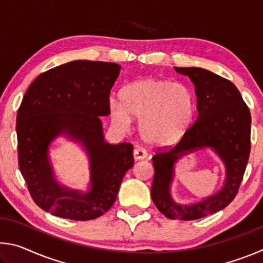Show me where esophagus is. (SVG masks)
<instances>
[{
    "instance_id": "obj_1",
    "label": "esophagus",
    "mask_w": 263,
    "mask_h": 263,
    "mask_svg": "<svg viewBox=\"0 0 263 263\" xmlns=\"http://www.w3.org/2000/svg\"><path fill=\"white\" fill-rule=\"evenodd\" d=\"M133 157H135L136 160H142L147 158V152L144 148L141 147H136L135 151H133Z\"/></svg>"
}]
</instances>
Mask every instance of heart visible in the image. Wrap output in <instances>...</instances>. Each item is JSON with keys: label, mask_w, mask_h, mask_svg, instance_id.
I'll return each mask as SVG.
<instances>
[{"label": "heart", "mask_w": 263, "mask_h": 263, "mask_svg": "<svg viewBox=\"0 0 263 263\" xmlns=\"http://www.w3.org/2000/svg\"><path fill=\"white\" fill-rule=\"evenodd\" d=\"M121 97L122 103L110 102L114 124L127 130L132 118L140 119V136L149 145L175 144L194 121L196 99L184 83L148 78L127 86Z\"/></svg>", "instance_id": "obj_1"}]
</instances>
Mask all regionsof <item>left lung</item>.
<instances>
[{"instance_id": "1", "label": "left lung", "mask_w": 263, "mask_h": 263, "mask_svg": "<svg viewBox=\"0 0 263 263\" xmlns=\"http://www.w3.org/2000/svg\"><path fill=\"white\" fill-rule=\"evenodd\" d=\"M195 84L198 116L189 130L172 148H159L153 155L152 199L169 219L195 220L221 210L239 191L251 153V112L237 87L210 70L175 67ZM212 148L227 167V181L219 193L193 206H180L168 194L172 167L183 154Z\"/></svg>"}]
</instances>
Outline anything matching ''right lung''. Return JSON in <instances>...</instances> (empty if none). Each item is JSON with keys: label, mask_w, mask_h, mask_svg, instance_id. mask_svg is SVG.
Returning <instances> with one entry per match:
<instances>
[{"label": "right lung", "mask_w": 263, "mask_h": 263, "mask_svg": "<svg viewBox=\"0 0 263 263\" xmlns=\"http://www.w3.org/2000/svg\"><path fill=\"white\" fill-rule=\"evenodd\" d=\"M121 66L77 60L38 75L17 112L18 166L31 197L52 215L91 220L117 197L125 173L133 167L130 142L104 141L100 116L110 115V91ZM61 133L81 141L91 159L92 189L87 194L60 187L52 177L47 149Z\"/></svg>", "instance_id": "add662e5"}]
</instances>
